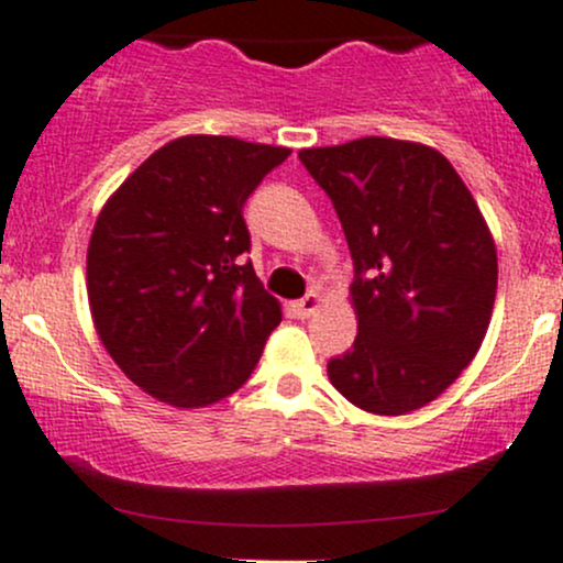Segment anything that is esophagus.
<instances>
[{
  "label": "esophagus",
  "instance_id": "esophagus-1",
  "mask_svg": "<svg viewBox=\"0 0 563 563\" xmlns=\"http://www.w3.org/2000/svg\"><path fill=\"white\" fill-rule=\"evenodd\" d=\"M318 307H321V294L310 291L305 299H299L297 305H294V310H297V316L307 318V316H312V312H316Z\"/></svg>",
  "mask_w": 563,
  "mask_h": 563
}]
</instances>
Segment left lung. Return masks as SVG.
<instances>
[{
  "mask_svg": "<svg viewBox=\"0 0 563 563\" xmlns=\"http://www.w3.org/2000/svg\"><path fill=\"white\" fill-rule=\"evenodd\" d=\"M329 194L356 280L353 351L329 380L372 416L434 401L481 351L496 299V245L453 164L423 142L361 137L299 151Z\"/></svg>",
  "mask_w": 563,
  "mask_h": 563,
  "instance_id": "1",
  "label": "left lung"
}]
</instances>
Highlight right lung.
Wrapping results in <instances>:
<instances>
[{
	"instance_id": "right-lung-1",
	"label": "right lung",
	"mask_w": 563,
	"mask_h": 563,
	"mask_svg": "<svg viewBox=\"0 0 563 563\" xmlns=\"http://www.w3.org/2000/svg\"><path fill=\"white\" fill-rule=\"evenodd\" d=\"M291 151L186 134L104 202L86 256L93 329L123 375L164 405H216L258 364L283 321L242 253V205Z\"/></svg>"
}]
</instances>
